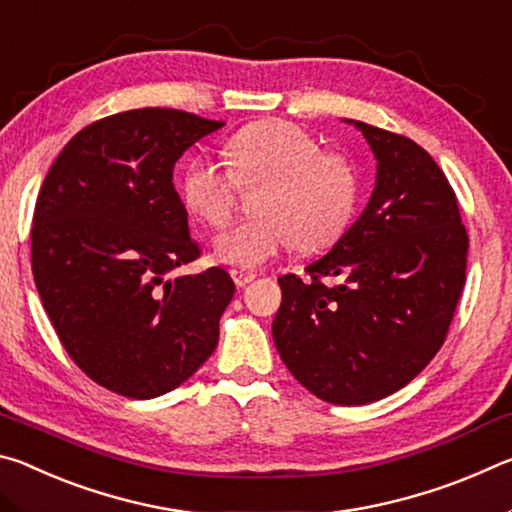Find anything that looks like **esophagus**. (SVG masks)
Here are the masks:
<instances>
[{
    "label": "esophagus",
    "instance_id": "34e87169",
    "mask_svg": "<svg viewBox=\"0 0 512 512\" xmlns=\"http://www.w3.org/2000/svg\"><path fill=\"white\" fill-rule=\"evenodd\" d=\"M230 275H232V280H235L237 287H246L248 282H253L257 277L255 271H246V268H230Z\"/></svg>",
    "mask_w": 512,
    "mask_h": 512
}]
</instances>
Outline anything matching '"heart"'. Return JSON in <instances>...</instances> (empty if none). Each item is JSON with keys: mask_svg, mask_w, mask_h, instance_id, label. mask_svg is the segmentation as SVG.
<instances>
[{"mask_svg": "<svg viewBox=\"0 0 512 512\" xmlns=\"http://www.w3.org/2000/svg\"><path fill=\"white\" fill-rule=\"evenodd\" d=\"M223 155L228 167L194 158L180 176L187 212L210 228L230 221L241 187H259L257 214L216 235L214 255L221 262L253 268L293 246L316 253L348 230L359 198L357 169L348 155L320 149L300 126H248L225 142Z\"/></svg>", "mask_w": 512, "mask_h": 512, "instance_id": "b5f03b06", "label": "heart"}]
</instances>
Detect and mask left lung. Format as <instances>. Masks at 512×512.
Returning <instances> with one entry per match:
<instances>
[{
	"label": "left lung",
	"instance_id": "1",
	"mask_svg": "<svg viewBox=\"0 0 512 512\" xmlns=\"http://www.w3.org/2000/svg\"><path fill=\"white\" fill-rule=\"evenodd\" d=\"M377 158L366 210L325 257L277 277L273 341L291 375L341 406L420 375L461 300L467 239L452 185L420 144L354 121Z\"/></svg>",
	"mask_w": 512,
	"mask_h": 512
}]
</instances>
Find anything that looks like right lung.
I'll use <instances>...</instances> for the list:
<instances>
[{
    "mask_svg": "<svg viewBox=\"0 0 512 512\" xmlns=\"http://www.w3.org/2000/svg\"><path fill=\"white\" fill-rule=\"evenodd\" d=\"M221 126L173 108L117 112L76 133L40 187L31 264L42 305L72 361L112 393H169L219 343L232 277L219 266L167 275L201 257L173 167Z\"/></svg>",
    "mask_w": 512,
    "mask_h": 512,
    "instance_id": "1",
    "label": "right lung"
}]
</instances>
